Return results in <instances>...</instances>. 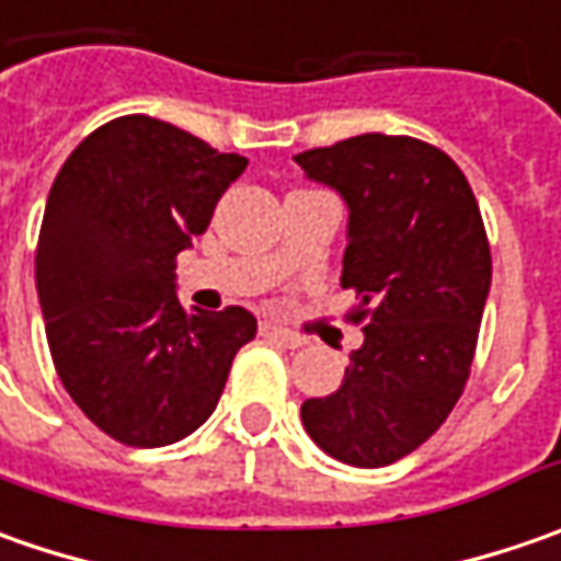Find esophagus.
Instances as JSON below:
<instances>
[{"instance_id":"34e87169","label":"esophagus","mask_w":561,"mask_h":561,"mask_svg":"<svg viewBox=\"0 0 561 561\" xmlns=\"http://www.w3.org/2000/svg\"><path fill=\"white\" fill-rule=\"evenodd\" d=\"M262 334L274 340V343H280V346H287V350H299L302 346V336H296L293 331H284V328H274V324H262Z\"/></svg>"}]
</instances>
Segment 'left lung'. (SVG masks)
Masks as SVG:
<instances>
[{
    "label": "left lung",
    "instance_id": "1",
    "mask_svg": "<svg viewBox=\"0 0 561 561\" xmlns=\"http://www.w3.org/2000/svg\"><path fill=\"white\" fill-rule=\"evenodd\" d=\"M296 162L350 205L340 284L365 331L340 390L302 402V424L340 462L393 465L440 427L471 375L493 268L484 218L462 168L415 137L362 134Z\"/></svg>",
    "mask_w": 561,
    "mask_h": 561
}]
</instances>
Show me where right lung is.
Wrapping results in <instances>:
<instances>
[{"label":"right lung","mask_w":561,"mask_h":561,"mask_svg":"<svg viewBox=\"0 0 561 561\" xmlns=\"http://www.w3.org/2000/svg\"><path fill=\"white\" fill-rule=\"evenodd\" d=\"M247 168L168 121L124 115L61 164L36 240V293L58 380L102 434L168 446L203 424L255 318L186 312L178 255Z\"/></svg>","instance_id":"add662e5"}]
</instances>
